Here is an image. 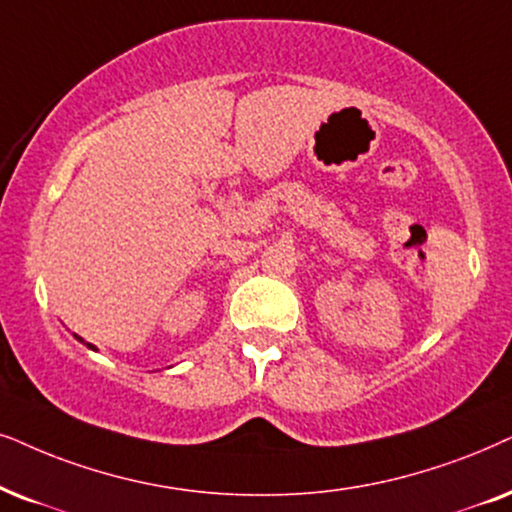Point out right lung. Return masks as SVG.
I'll return each mask as SVG.
<instances>
[{
	"instance_id": "1",
	"label": "right lung",
	"mask_w": 512,
	"mask_h": 512,
	"mask_svg": "<svg viewBox=\"0 0 512 512\" xmlns=\"http://www.w3.org/2000/svg\"><path fill=\"white\" fill-rule=\"evenodd\" d=\"M75 338H77V341L84 343V338H79V336H75ZM86 345H89V348H94V345H91V343H86Z\"/></svg>"
}]
</instances>
